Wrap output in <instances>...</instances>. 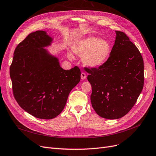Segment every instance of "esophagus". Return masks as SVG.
I'll use <instances>...</instances> for the list:
<instances>
[{
  "mask_svg": "<svg viewBox=\"0 0 156 156\" xmlns=\"http://www.w3.org/2000/svg\"><path fill=\"white\" fill-rule=\"evenodd\" d=\"M86 77H87L86 74H85V73H83V72H82V73H81V78H82V80H85V78H86Z\"/></svg>",
  "mask_w": 156,
  "mask_h": 156,
  "instance_id": "esophagus-1",
  "label": "esophagus"
}]
</instances>
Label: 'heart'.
<instances>
[{
  "label": "heart",
  "instance_id": "1",
  "mask_svg": "<svg viewBox=\"0 0 156 156\" xmlns=\"http://www.w3.org/2000/svg\"><path fill=\"white\" fill-rule=\"evenodd\" d=\"M73 52L83 57L85 64L91 67H98L103 65L111 52V45L105 39L95 37L80 39L73 45ZM71 58V54H69Z\"/></svg>",
  "mask_w": 156,
  "mask_h": 156
}]
</instances>
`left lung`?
I'll list each match as a JSON object with an SVG mask.
<instances>
[{"label": "left lung", "mask_w": 156, "mask_h": 156, "mask_svg": "<svg viewBox=\"0 0 156 156\" xmlns=\"http://www.w3.org/2000/svg\"><path fill=\"white\" fill-rule=\"evenodd\" d=\"M110 56L98 67H85L91 85V102L100 117L117 119L135 105L144 85V62L137 47L126 34L115 31Z\"/></svg>", "instance_id": "left-lung-1"}]
</instances>
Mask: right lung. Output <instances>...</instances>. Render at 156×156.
Returning a JSON list of instances; mask_svg holds the SVG:
<instances>
[{"mask_svg":"<svg viewBox=\"0 0 156 156\" xmlns=\"http://www.w3.org/2000/svg\"><path fill=\"white\" fill-rule=\"evenodd\" d=\"M52 41L44 31L28 34L15 49L9 68L15 99L24 111L41 119L61 113L81 75L77 66L63 69L58 59L43 48Z\"/></svg>","mask_w":156,"mask_h":156,"instance_id":"obj_1","label":"right lung"}]
</instances>
